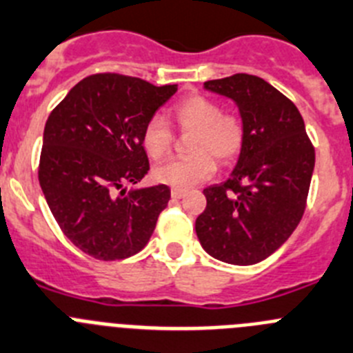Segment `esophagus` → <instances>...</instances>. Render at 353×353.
I'll list each match as a JSON object with an SVG mask.
<instances>
[{"instance_id":"1","label":"esophagus","mask_w":353,"mask_h":353,"mask_svg":"<svg viewBox=\"0 0 353 353\" xmlns=\"http://www.w3.org/2000/svg\"><path fill=\"white\" fill-rule=\"evenodd\" d=\"M172 196L174 199H183L184 195H186V190H181V188H172Z\"/></svg>"}]
</instances>
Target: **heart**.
Instances as JSON below:
<instances>
[{
  "label": "heart",
  "instance_id": "heart-1",
  "mask_svg": "<svg viewBox=\"0 0 353 353\" xmlns=\"http://www.w3.org/2000/svg\"><path fill=\"white\" fill-rule=\"evenodd\" d=\"M174 123L183 133H193L192 157L170 160L153 169V179L160 184L186 190L209 179L216 161L230 163L246 144V121L237 110H223L220 101L205 94H192L172 109ZM174 133L161 116L149 117L142 130V148L151 160L169 154Z\"/></svg>",
  "mask_w": 353,
  "mask_h": 353
}]
</instances>
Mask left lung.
Here are the masks:
<instances>
[{
	"instance_id": "8db88e82",
	"label": "left lung",
	"mask_w": 353,
	"mask_h": 353,
	"mask_svg": "<svg viewBox=\"0 0 353 353\" xmlns=\"http://www.w3.org/2000/svg\"><path fill=\"white\" fill-rule=\"evenodd\" d=\"M232 98L246 121V144L228 181L204 190L195 232L221 262L252 265L290 237L304 214L315 148L294 101L256 75L234 74L205 82Z\"/></svg>"
}]
</instances>
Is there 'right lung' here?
Here are the masks:
<instances>
[{"label":"right lung","instance_id":"obj_1","mask_svg":"<svg viewBox=\"0 0 353 353\" xmlns=\"http://www.w3.org/2000/svg\"><path fill=\"white\" fill-rule=\"evenodd\" d=\"M176 91L103 72L82 79L50 112L38 181L61 232L85 255L128 259L153 236L170 188L123 186L148 174L142 130Z\"/></svg>","mask_w":353,"mask_h":353}]
</instances>
